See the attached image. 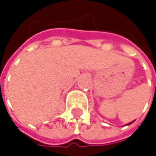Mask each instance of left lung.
<instances>
[{
    "mask_svg": "<svg viewBox=\"0 0 156 156\" xmlns=\"http://www.w3.org/2000/svg\"><path fill=\"white\" fill-rule=\"evenodd\" d=\"M133 122H134V121H132V122H130V123H128V124H127V125H126V126H129V125H131V124H132Z\"/></svg>",
    "mask_w": 156,
    "mask_h": 156,
    "instance_id": "8db88e82",
    "label": "left lung"
}]
</instances>
